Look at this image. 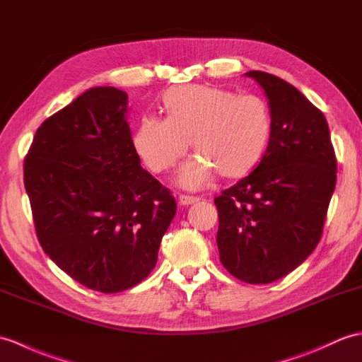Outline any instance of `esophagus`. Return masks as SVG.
Wrapping results in <instances>:
<instances>
[{"instance_id": "esophagus-1", "label": "esophagus", "mask_w": 362, "mask_h": 362, "mask_svg": "<svg viewBox=\"0 0 362 362\" xmlns=\"http://www.w3.org/2000/svg\"><path fill=\"white\" fill-rule=\"evenodd\" d=\"M180 204L182 205H191V204H196V202H199L200 199L197 196H188V194H180L179 197Z\"/></svg>"}]
</instances>
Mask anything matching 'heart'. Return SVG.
I'll return each mask as SVG.
<instances>
[{"instance_id": "heart-1", "label": "heart", "mask_w": 362, "mask_h": 362, "mask_svg": "<svg viewBox=\"0 0 362 362\" xmlns=\"http://www.w3.org/2000/svg\"><path fill=\"white\" fill-rule=\"evenodd\" d=\"M166 117L145 115L134 134V148L153 173H165L187 154L197 156L179 171V182L199 188L217 171L240 177L253 168L270 141L272 114L256 94L185 85L163 97Z\"/></svg>"}]
</instances>
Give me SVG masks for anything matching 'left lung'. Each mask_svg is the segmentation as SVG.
Wrapping results in <instances>:
<instances>
[{"instance_id": "obj_1", "label": "left lung", "mask_w": 362, "mask_h": 362, "mask_svg": "<svg viewBox=\"0 0 362 362\" xmlns=\"http://www.w3.org/2000/svg\"><path fill=\"white\" fill-rule=\"evenodd\" d=\"M268 98L270 141L262 160L214 197L222 265L239 281L270 284L295 270L321 240L336 185L324 114L290 83L247 72Z\"/></svg>"}]
</instances>
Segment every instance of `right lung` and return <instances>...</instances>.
Wrapping results in <instances>:
<instances>
[{
    "mask_svg": "<svg viewBox=\"0 0 362 362\" xmlns=\"http://www.w3.org/2000/svg\"><path fill=\"white\" fill-rule=\"evenodd\" d=\"M126 107V92L92 88L41 123L24 158L40 245L100 293L148 277L177 209L171 191L140 166Z\"/></svg>",
    "mask_w": 362,
    "mask_h": 362,
    "instance_id": "1",
    "label": "right lung"
}]
</instances>
